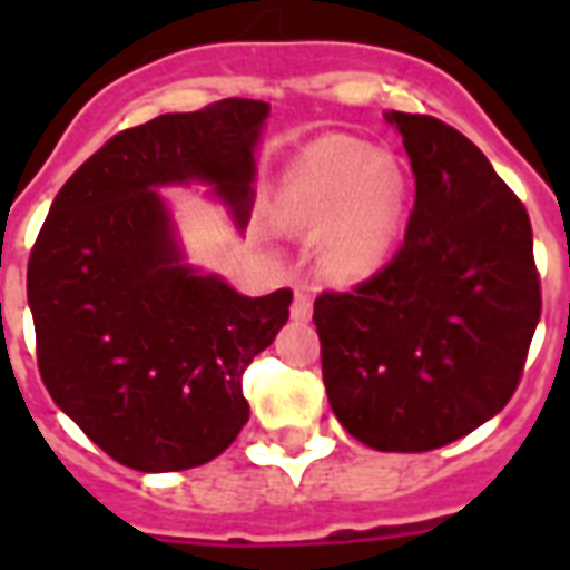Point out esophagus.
Here are the masks:
<instances>
[{
	"mask_svg": "<svg viewBox=\"0 0 570 570\" xmlns=\"http://www.w3.org/2000/svg\"><path fill=\"white\" fill-rule=\"evenodd\" d=\"M289 313H293V320H298V322L311 320L313 298H311V293L304 289V286H298V289H295V298H293V307H289Z\"/></svg>",
	"mask_w": 570,
	"mask_h": 570,
	"instance_id": "34e87169",
	"label": "esophagus"
}]
</instances>
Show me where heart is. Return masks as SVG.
Segmentation results:
<instances>
[{"mask_svg":"<svg viewBox=\"0 0 570 570\" xmlns=\"http://www.w3.org/2000/svg\"><path fill=\"white\" fill-rule=\"evenodd\" d=\"M405 209V177L390 156L346 136L322 138L286 171L275 218L320 233V263L334 277H364L387 259Z\"/></svg>","mask_w":570,"mask_h":570,"instance_id":"heart-1","label":"heart"}]
</instances>
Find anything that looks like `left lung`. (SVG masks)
<instances>
[{
	"mask_svg": "<svg viewBox=\"0 0 570 570\" xmlns=\"http://www.w3.org/2000/svg\"><path fill=\"white\" fill-rule=\"evenodd\" d=\"M416 197L387 266L322 293L313 322L322 381L352 438L425 452L500 414L541 316L527 206L485 154L429 115L390 111Z\"/></svg>",
	"mask_w": 570,
	"mask_h": 570,
	"instance_id": "1",
	"label": "left lung"
}]
</instances>
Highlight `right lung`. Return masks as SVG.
<instances>
[{"label":"right lung","mask_w":570,"mask_h":570,"mask_svg":"<svg viewBox=\"0 0 570 570\" xmlns=\"http://www.w3.org/2000/svg\"><path fill=\"white\" fill-rule=\"evenodd\" d=\"M268 102H209L124 129L56 195L29 257L38 370L120 464L189 470L248 423L242 373L289 320V289L239 295L183 263L159 186L209 183L245 227Z\"/></svg>","instance_id":"add662e5"}]
</instances>
